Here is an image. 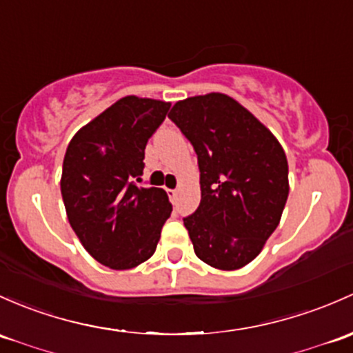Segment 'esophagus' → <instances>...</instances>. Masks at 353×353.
I'll return each mask as SVG.
<instances>
[{
	"label": "esophagus",
	"mask_w": 353,
	"mask_h": 353,
	"mask_svg": "<svg viewBox=\"0 0 353 353\" xmlns=\"http://www.w3.org/2000/svg\"><path fill=\"white\" fill-rule=\"evenodd\" d=\"M167 194H169L170 201H172V203H176V199H177V194H179V191H177V189H167Z\"/></svg>",
	"instance_id": "1"
}]
</instances>
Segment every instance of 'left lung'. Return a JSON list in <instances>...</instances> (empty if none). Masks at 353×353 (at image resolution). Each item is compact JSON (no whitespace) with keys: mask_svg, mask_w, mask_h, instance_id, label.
Listing matches in <instances>:
<instances>
[{"mask_svg":"<svg viewBox=\"0 0 353 353\" xmlns=\"http://www.w3.org/2000/svg\"><path fill=\"white\" fill-rule=\"evenodd\" d=\"M169 118L198 154L201 203L184 218L194 254L214 269H242L283 216L289 194L284 148L223 92L181 99Z\"/></svg>","mask_w":353,"mask_h":353,"instance_id":"8db88e82","label":"left lung"}]
</instances>
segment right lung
<instances>
[{"instance_id": "add662e5", "label": "right lung", "mask_w": 353, "mask_h": 353, "mask_svg": "<svg viewBox=\"0 0 353 353\" xmlns=\"http://www.w3.org/2000/svg\"><path fill=\"white\" fill-rule=\"evenodd\" d=\"M170 103L125 96L70 139L61 192L68 220L88 254L113 270L148 261L172 205L161 188L137 186L145 145Z\"/></svg>"}]
</instances>
